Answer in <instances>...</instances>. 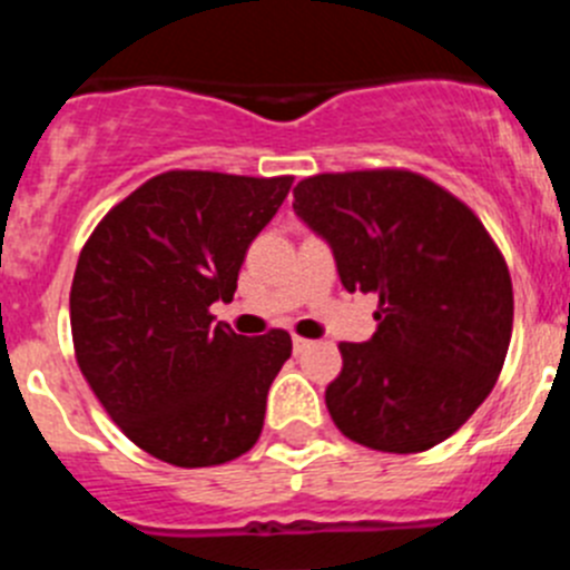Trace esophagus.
Here are the masks:
<instances>
[{"instance_id":"esophagus-1","label":"esophagus","mask_w":570,"mask_h":570,"mask_svg":"<svg viewBox=\"0 0 570 570\" xmlns=\"http://www.w3.org/2000/svg\"><path fill=\"white\" fill-rule=\"evenodd\" d=\"M305 347H311V342L302 340V336H294V351H296V354H302Z\"/></svg>"}]
</instances>
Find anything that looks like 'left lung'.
Listing matches in <instances>:
<instances>
[{
  "mask_svg": "<svg viewBox=\"0 0 570 570\" xmlns=\"http://www.w3.org/2000/svg\"><path fill=\"white\" fill-rule=\"evenodd\" d=\"M294 210L328 242L347 291L380 294L376 334L340 345L334 425L385 454L440 445L508 354L513 288L497 242L454 194L402 168L308 176Z\"/></svg>",
  "mask_w": 570,
  "mask_h": 570,
  "instance_id": "1",
  "label": "left lung"
}]
</instances>
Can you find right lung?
<instances>
[{
  "mask_svg": "<svg viewBox=\"0 0 570 570\" xmlns=\"http://www.w3.org/2000/svg\"><path fill=\"white\" fill-rule=\"evenodd\" d=\"M294 176L165 170L105 214L70 285L82 376L134 445L210 468L256 445L288 331L242 336L210 305L234 299L248 245Z\"/></svg>",
  "mask_w": 570,
  "mask_h": 570,
  "instance_id": "right-lung-1",
  "label": "right lung"
}]
</instances>
